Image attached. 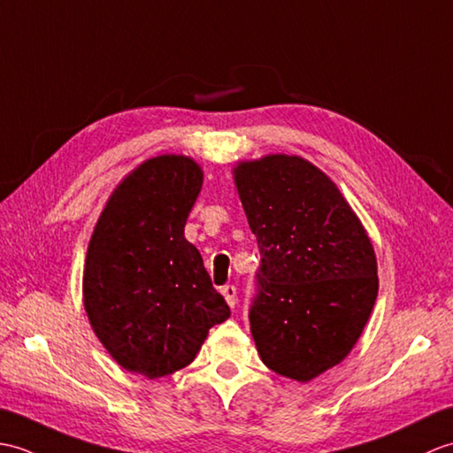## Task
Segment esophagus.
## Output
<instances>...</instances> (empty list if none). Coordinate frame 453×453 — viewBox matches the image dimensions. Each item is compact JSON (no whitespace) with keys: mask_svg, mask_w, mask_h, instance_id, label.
Wrapping results in <instances>:
<instances>
[{"mask_svg":"<svg viewBox=\"0 0 453 453\" xmlns=\"http://www.w3.org/2000/svg\"><path fill=\"white\" fill-rule=\"evenodd\" d=\"M220 293H223V296H225V300H226L230 308L236 306V287L234 285H225L223 288H220Z\"/></svg>","mask_w":453,"mask_h":453,"instance_id":"esophagus-1","label":"esophagus"}]
</instances>
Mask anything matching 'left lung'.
Segmentation results:
<instances>
[{"label":"left lung","mask_w":453,"mask_h":453,"mask_svg":"<svg viewBox=\"0 0 453 453\" xmlns=\"http://www.w3.org/2000/svg\"><path fill=\"white\" fill-rule=\"evenodd\" d=\"M261 264L250 329L261 360L308 381L341 363L378 296L376 256L337 186L310 165L271 155L234 170Z\"/></svg>","instance_id":"obj_1"}]
</instances>
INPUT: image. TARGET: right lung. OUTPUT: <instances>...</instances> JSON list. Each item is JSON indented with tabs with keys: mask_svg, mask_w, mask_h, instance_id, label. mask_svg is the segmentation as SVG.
Instances as JSON below:
<instances>
[{
	"mask_svg": "<svg viewBox=\"0 0 453 453\" xmlns=\"http://www.w3.org/2000/svg\"><path fill=\"white\" fill-rule=\"evenodd\" d=\"M203 184L192 158L163 155L134 170L90 236L83 296L90 326L116 363L147 378L188 366L230 308L184 226Z\"/></svg>",
	"mask_w": 453,
	"mask_h": 453,
	"instance_id": "obj_1",
	"label": "right lung"
}]
</instances>
